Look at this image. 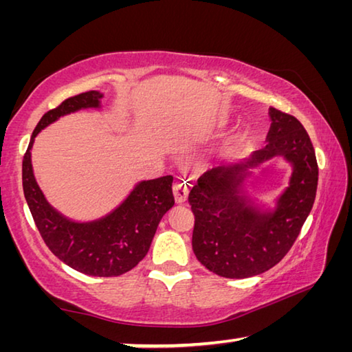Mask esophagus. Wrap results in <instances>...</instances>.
<instances>
[{"label":"esophagus","instance_id":"obj_1","mask_svg":"<svg viewBox=\"0 0 352 352\" xmlns=\"http://www.w3.org/2000/svg\"><path fill=\"white\" fill-rule=\"evenodd\" d=\"M188 194H189V188H188L186 182H183V180L175 182V184H174V197H175L177 204H180V205L184 204V201H186V199H188Z\"/></svg>","mask_w":352,"mask_h":352}]
</instances>
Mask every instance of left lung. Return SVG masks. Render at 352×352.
<instances>
[{"label":"left lung","mask_w":352,"mask_h":352,"mask_svg":"<svg viewBox=\"0 0 352 352\" xmlns=\"http://www.w3.org/2000/svg\"><path fill=\"white\" fill-rule=\"evenodd\" d=\"M269 113L265 147L245 162L208 170L189 192L194 254L219 276L241 279L270 270L294 245L314 206L318 164L311 138L295 116L273 107ZM275 156L292 164V177L276 210H261L241 186L250 168Z\"/></svg>","instance_id":"1"}]
</instances>
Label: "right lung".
I'll return each instance as SVG.
<instances>
[{
  "label": "right lung",
  "instance_id": "1",
  "mask_svg": "<svg viewBox=\"0 0 352 352\" xmlns=\"http://www.w3.org/2000/svg\"><path fill=\"white\" fill-rule=\"evenodd\" d=\"M102 94L87 91L65 99L45 113L23 158V190L40 236L58 259L90 276H119L144 259L160 220L174 206L172 180L166 175L140 182L115 211L93 222H73L56 211L35 182L31 148L41 129L82 109H99Z\"/></svg>",
  "mask_w": 352,
  "mask_h": 352
}]
</instances>
